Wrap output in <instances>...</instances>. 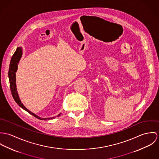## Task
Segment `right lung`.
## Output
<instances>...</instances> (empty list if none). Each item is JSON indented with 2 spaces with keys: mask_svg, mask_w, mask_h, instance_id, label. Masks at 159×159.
I'll return each mask as SVG.
<instances>
[{
  "mask_svg": "<svg viewBox=\"0 0 159 159\" xmlns=\"http://www.w3.org/2000/svg\"><path fill=\"white\" fill-rule=\"evenodd\" d=\"M22 55V48L19 47L16 49V51L13 54V55L11 57L10 66H9V71H8V78L10 80V89L11 91V94L13 96V99H15V102L18 104V106H20L22 108H23L24 110L29 112L30 114L33 115L34 116L36 117V118L41 120H49L55 118V117H51V118H41L36 115L35 113L30 111L29 110H28L24 104L21 102L19 96L18 95V91H17V88H16V72L18 70V65L19 60H20V58ZM60 114H58L57 116H60Z\"/></svg>",
  "mask_w": 159,
  "mask_h": 159,
  "instance_id": "obj_1",
  "label": "right lung"
}]
</instances>
